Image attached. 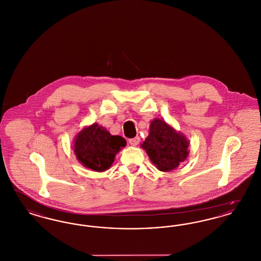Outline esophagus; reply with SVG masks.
<instances>
[{
  "label": "esophagus",
  "instance_id": "34e87169",
  "mask_svg": "<svg viewBox=\"0 0 261 261\" xmlns=\"http://www.w3.org/2000/svg\"><path fill=\"white\" fill-rule=\"evenodd\" d=\"M139 143H140V138H139V137H135V138L129 139V144H130L131 146H137V145H139Z\"/></svg>",
  "mask_w": 261,
  "mask_h": 261
}]
</instances>
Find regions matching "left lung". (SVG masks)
I'll return each mask as SVG.
<instances>
[{
	"label": "left lung",
	"mask_w": 261,
	"mask_h": 261,
	"mask_svg": "<svg viewBox=\"0 0 261 261\" xmlns=\"http://www.w3.org/2000/svg\"><path fill=\"white\" fill-rule=\"evenodd\" d=\"M189 142L161 119L151 121L149 136L142 144L151 162L161 171L175 169L189 154Z\"/></svg>",
	"instance_id": "left-lung-1"
}]
</instances>
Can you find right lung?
<instances>
[{
  "label": "right lung",
  "mask_w": 261,
  "mask_h": 261,
  "mask_svg": "<svg viewBox=\"0 0 261 261\" xmlns=\"http://www.w3.org/2000/svg\"><path fill=\"white\" fill-rule=\"evenodd\" d=\"M125 146L123 137L112 136L103 127L95 123L77 135L74 152L84 166L95 171H105L112 165L115 154Z\"/></svg>",
  "instance_id": "add662e5"
}]
</instances>
